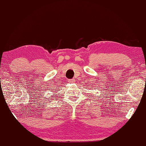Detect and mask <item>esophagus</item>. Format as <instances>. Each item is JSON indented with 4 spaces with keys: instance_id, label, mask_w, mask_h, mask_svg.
<instances>
[{
    "instance_id": "esophagus-1",
    "label": "esophagus",
    "mask_w": 146,
    "mask_h": 146,
    "mask_svg": "<svg viewBox=\"0 0 146 146\" xmlns=\"http://www.w3.org/2000/svg\"><path fill=\"white\" fill-rule=\"evenodd\" d=\"M68 82H70V83H74L75 82V79H71V80H68Z\"/></svg>"
}]
</instances>
